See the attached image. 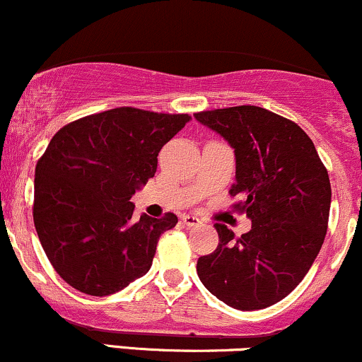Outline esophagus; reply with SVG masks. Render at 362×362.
<instances>
[{"mask_svg": "<svg viewBox=\"0 0 362 362\" xmlns=\"http://www.w3.org/2000/svg\"><path fill=\"white\" fill-rule=\"evenodd\" d=\"M182 221H184L187 226H197V224H201V219L194 214H184L182 216Z\"/></svg>", "mask_w": 362, "mask_h": 362, "instance_id": "1", "label": "esophagus"}]
</instances>
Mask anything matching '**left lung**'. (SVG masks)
Masks as SVG:
<instances>
[{
	"mask_svg": "<svg viewBox=\"0 0 362 362\" xmlns=\"http://www.w3.org/2000/svg\"><path fill=\"white\" fill-rule=\"evenodd\" d=\"M221 134L236 158L233 207L252 219L235 236L214 224L219 243L199 257V279L236 310H262L296 288L317 259L328 228L330 178L313 141L293 120L255 105L194 114Z\"/></svg>",
	"mask_w": 362,
	"mask_h": 362,
	"instance_id": "left-lung-1",
	"label": "left lung"
}]
</instances>
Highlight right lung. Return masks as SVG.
Returning <instances> with one entry per match:
<instances>
[{"label":"right lung","instance_id":"add662e5","mask_svg":"<svg viewBox=\"0 0 362 362\" xmlns=\"http://www.w3.org/2000/svg\"><path fill=\"white\" fill-rule=\"evenodd\" d=\"M190 119L119 107L54 134L35 167L34 224L54 271L74 289L109 296L149 271L161 233L178 219H136L131 197Z\"/></svg>","mask_w":362,"mask_h":362}]
</instances>
